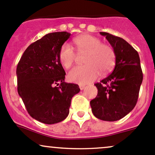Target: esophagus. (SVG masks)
<instances>
[{
  "mask_svg": "<svg viewBox=\"0 0 155 155\" xmlns=\"http://www.w3.org/2000/svg\"><path fill=\"white\" fill-rule=\"evenodd\" d=\"M84 87H85V85H83V84H80V85H79V88H80L81 91L84 90Z\"/></svg>",
  "mask_w": 155,
  "mask_h": 155,
  "instance_id": "34e87169",
  "label": "esophagus"
}]
</instances>
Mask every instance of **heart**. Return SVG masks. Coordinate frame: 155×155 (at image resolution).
<instances>
[{"label": "heart", "mask_w": 155, "mask_h": 155, "mask_svg": "<svg viewBox=\"0 0 155 155\" xmlns=\"http://www.w3.org/2000/svg\"><path fill=\"white\" fill-rule=\"evenodd\" d=\"M79 53L87 52L83 66H77L68 74L70 81L79 84H85L96 80L100 71L108 72L115 64V55L111 47L101 44V40L91 35H83L74 40ZM59 59L64 68L68 69L74 64L76 52L69 43H64L59 53Z\"/></svg>", "instance_id": "b5f03b06"}]
</instances>
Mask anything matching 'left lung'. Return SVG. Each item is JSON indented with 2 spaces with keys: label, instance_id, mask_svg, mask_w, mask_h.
<instances>
[{
  "label": "left lung",
  "instance_id": "1",
  "mask_svg": "<svg viewBox=\"0 0 155 155\" xmlns=\"http://www.w3.org/2000/svg\"><path fill=\"white\" fill-rule=\"evenodd\" d=\"M106 37L115 55V66L111 74L96 83L98 94L91 101L93 115L106 121H115L130 113L137 103L143 81L138 53L120 37L107 32Z\"/></svg>",
  "mask_w": 155,
  "mask_h": 155
}]
</instances>
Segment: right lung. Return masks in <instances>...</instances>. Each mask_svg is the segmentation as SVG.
Here are the masks:
<instances>
[{
    "instance_id": "obj_1",
    "label": "right lung",
    "mask_w": 155,
    "mask_h": 155,
    "mask_svg": "<svg viewBox=\"0 0 155 155\" xmlns=\"http://www.w3.org/2000/svg\"><path fill=\"white\" fill-rule=\"evenodd\" d=\"M70 36L67 31L45 35L27 48L17 67L18 94L31 116L46 124L67 118L71 99L80 91L78 84L64 82L59 59Z\"/></svg>"
}]
</instances>
